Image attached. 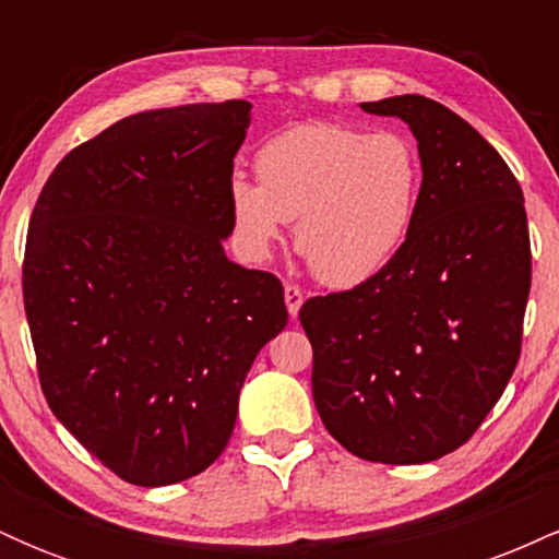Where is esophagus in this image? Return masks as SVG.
Segmentation results:
<instances>
[{
  "mask_svg": "<svg viewBox=\"0 0 559 559\" xmlns=\"http://www.w3.org/2000/svg\"><path fill=\"white\" fill-rule=\"evenodd\" d=\"M284 299H286V307H288V316L297 318L301 301H305V297H301V288L294 286V284H286L284 286Z\"/></svg>",
  "mask_w": 559,
  "mask_h": 559,
  "instance_id": "1",
  "label": "esophagus"
}]
</instances>
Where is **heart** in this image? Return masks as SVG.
Listing matches in <instances>:
<instances>
[{
    "mask_svg": "<svg viewBox=\"0 0 559 559\" xmlns=\"http://www.w3.org/2000/svg\"><path fill=\"white\" fill-rule=\"evenodd\" d=\"M258 183L236 178L230 217L241 247L265 260L294 223V247L325 286L381 273L407 241L423 194V159L404 133L301 123L254 155Z\"/></svg>",
    "mask_w": 559,
    "mask_h": 559,
    "instance_id": "1",
    "label": "heart"
}]
</instances>
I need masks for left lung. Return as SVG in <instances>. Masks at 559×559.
Returning a JSON list of instances; mask_svg holds the SVG:
<instances>
[{
	"label": "left lung",
	"instance_id": "left-lung-1",
	"mask_svg": "<svg viewBox=\"0 0 559 559\" xmlns=\"http://www.w3.org/2000/svg\"><path fill=\"white\" fill-rule=\"evenodd\" d=\"M409 126L418 217L396 258L349 292L312 297V400L344 449L420 465L463 447L521 357L531 241L521 183L471 123L418 94L362 102Z\"/></svg>",
	"mask_w": 559,
	"mask_h": 559
}]
</instances>
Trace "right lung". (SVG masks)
<instances>
[{
	"label": "right lung",
	"instance_id": "1",
	"mask_svg": "<svg viewBox=\"0 0 559 559\" xmlns=\"http://www.w3.org/2000/svg\"><path fill=\"white\" fill-rule=\"evenodd\" d=\"M252 105L131 115L83 141L31 215L23 301L57 420L115 476L168 486L226 449L284 286L223 252Z\"/></svg>",
	"mask_w": 559,
	"mask_h": 559
}]
</instances>
